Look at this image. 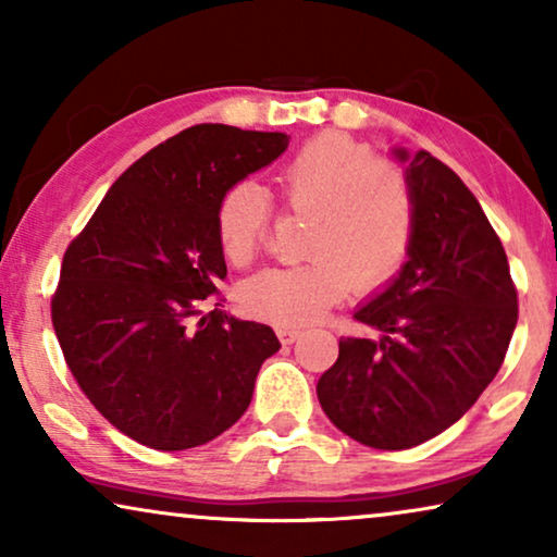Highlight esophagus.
Listing matches in <instances>:
<instances>
[{
  "instance_id": "34e87169",
  "label": "esophagus",
  "mask_w": 557,
  "mask_h": 557,
  "mask_svg": "<svg viewBox=\"0 0 557 557\" xmlns=\"http://www.w3.org/2000/svg\"><path fill=\"white\" fill-rule=\"evenodd\" d=\"M276 334H278V339L284 342V345H292V342L301 337V330H299V326H292V324H278Z\"/></svg>"
}]
</instances>
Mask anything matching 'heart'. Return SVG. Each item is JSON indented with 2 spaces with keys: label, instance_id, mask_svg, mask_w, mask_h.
<instances>
[{
  "label": "heart",
  "instance_id": "heart-1",
  "mask_svg": "<svg viewBox=\"0 0 557 557\" xmlns=\"http://www.w3.org/2000/svg\"><path fill=\"white\" fill-rule=\"evenodd\" d=\"M288 208L314 220L307 269H269L248 278V314L281 324H314L355 292H375L406 263L413 243V202L400 172L362 144L322 134L281 166ZM271 220V200L256 182H238L218 205L220 250L235 265L256 256Z\"/></svg>",
  "mask_w": 557,
  "mask_h": 557
}]
</instances>
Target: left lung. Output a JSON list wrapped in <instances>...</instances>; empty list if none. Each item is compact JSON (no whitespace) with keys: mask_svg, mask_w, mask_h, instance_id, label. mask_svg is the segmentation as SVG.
Here are the masks:
<instances>
[{"mask_svg":"<svg viewBox=\"0 0 557 557\" xmlns=\"http://www.w3.org/2000/svg\"><path fill=\"white\" fill-rule=\"evenodd\" d=\"M391 154L413 202L408 261L355 311L380 337H342L317 395L349 438L403 451L454 425L492 383L517 292L502 240L459 174L429 151Z\"/></svg>","mask_w":557,"mask_h":557,"instance_id":"1","label":"left lung"}]
</instances>
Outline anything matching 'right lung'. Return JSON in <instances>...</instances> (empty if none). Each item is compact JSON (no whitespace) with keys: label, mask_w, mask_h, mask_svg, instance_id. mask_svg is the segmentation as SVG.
I'll list each match as a JSON object with an SVG mask.
<instances>
[{"label":"right lung","mask_w":557,"mask_h":557,"mask_svg":"<svg viewBox=\"0 0 557 557\" xmlns=\"http://www.w3.org/2000/svg\"><path fill=\"white\" fill-rule=\"evenodd\" d=\"M286 149L281 132L185 128L113 182L65 250L52 296L60 349L98 413L128 438L185 451L250 406L281 342L269 324L202 307L227 276L220 200Z\"/></svg>","instance_id":"right-lung-1"}]
</instances>
